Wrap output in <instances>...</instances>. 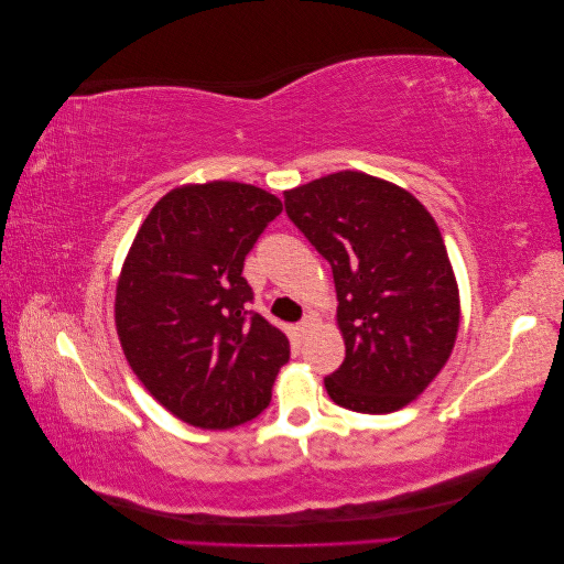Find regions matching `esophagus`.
<instances>
[{
    "mask_svg": "<svg viewBox=\"0 0 564 564\" xmlns=\"http://www.w3.org/2000/svg\"><path fill=\"white\" fill-rule=\"evenodd\" d=\"M317 327H322V319H319L317 315H305L303 322L299 324V332L305 336V334H311V332L317 329Z\"/></svg>",
    "mask_w": 564,
    "mask_h": 564,
    "instance_id": "esophagus-1",
    "label": "esophagus"
}]
</instances>
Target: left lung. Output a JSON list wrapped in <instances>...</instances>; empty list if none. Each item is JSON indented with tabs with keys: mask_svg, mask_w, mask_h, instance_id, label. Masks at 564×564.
Segmentation results:
<instances>
[{
	"mask_svg": "<svg viewBox=\"0 0 564 564\" xmlns=\"http://www.w3.org/2000/svg\"><path fill=\"white\" fill-rule=\"evenodd\" d=\"M289 218L329 261L346 360L329 398L362 414L414 402L447 365L460 299L431 212L404 187L336 172L284 191Z\"/></svg>",
	"mask_w": 564,
	"mask_h": 564,
	"instance_id": "left-lung-1",
	"label": "left lung"
}]
</instances>
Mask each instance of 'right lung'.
Masks as SVG:
<instances>
[{"instance_id":"add662e5","label":"right lung","mask_w":564,"mask_h":564,"mask_svg":"<svg viewBox=\"0 0 564 564\" xmlns=\"http://www.w3.org/2000/svg\"><path fill=\"white\" fill-rule=\"evenodd\" d=\"M282 202L237 181L169 191L135 232L115 289L124 357L166 412L204 431L259 416L289 362V338L242 278L247 253Z\"/></svg>"}]
</instances>
